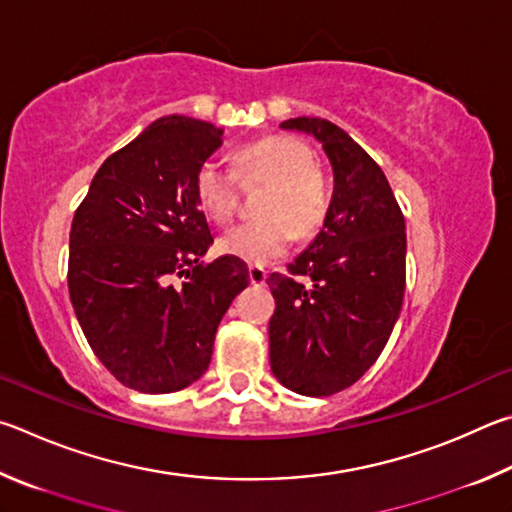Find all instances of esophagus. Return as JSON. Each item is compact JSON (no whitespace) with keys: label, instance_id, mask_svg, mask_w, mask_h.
Returning <instances> with one entry per match:
<instances>
[{"label":"esophagus","instance_id":"34e87169","mask_svg":"<svg viewBox=\"0 0 512 512\" xmlns=\"http://www.w3.org/2000/svg\"><path fill=\"white\" fill-rule=\"evenodd\" d=\"M249 281H251V285H258V288H263L265 281H267V272L258 265H249Z\"/></svg>","mask_w":512,"mask_h":512}]
</instances>
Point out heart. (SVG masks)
Here are the masks:
<instances>
[{
  "instance_id": "1",
  "label": "heart",
  "mask_w": 512,
  "mask_h": 512,
  "mask_svg": "<svg viewBox=\"0 0 512 512\" xmlns=\"http://www.w3.org/2000/svg\"><path fill=\"white\" fill-rule=\"evenodd\" d=\"M238 182L265 184L256 200L261 218L229 229L220 238V249L251 265L272 263L288 254L294 236L319 231L333 202V186L312 159V150L285 134L240 148L233 155V170L220 159H206L195 173V200L211 220L229 222L238 204Z\"/></svg>"
}]
</instances>
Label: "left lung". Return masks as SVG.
<instances>
[{"label": "left lung", "instance_id": "8db88e82", "mask_svg": "<svg viewBox=\"0 0 512 512\" xmlns=\"http://www.w3.org/2000/svg\"><path fill=\"white\" fill-rule=\"evenodd\" d=\"M281 128L315 134L333 164L335 191L315 242L288 272L267 279L276 301L270 364L290 391L333 396L371 369L400 317L405 215L382 168L335 123L299 116Z\"/></svg>", "mask_w": 512, "mask_h": 512}]
</instances>
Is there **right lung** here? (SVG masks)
<instances>
[{
  "instance_id": "obj_1",
  "label": "right lung",
  "mask_w": 512,
  "mask_h": 512,
  "mask_svg": "<svg viewBox=\"0 0 512 512\" xmlns=\"http://www.w3.org/2000/svg\"><path fill=\"white\" fill-rule=\"evenodd\" d=\"M220 146L213 123L164 116L103 161L74 213L71 306L94 355L134 391L202 378L220 319L249 285L240 258L202 261L213 233L193 182Z\"/></svg>"
}]
</instances>
